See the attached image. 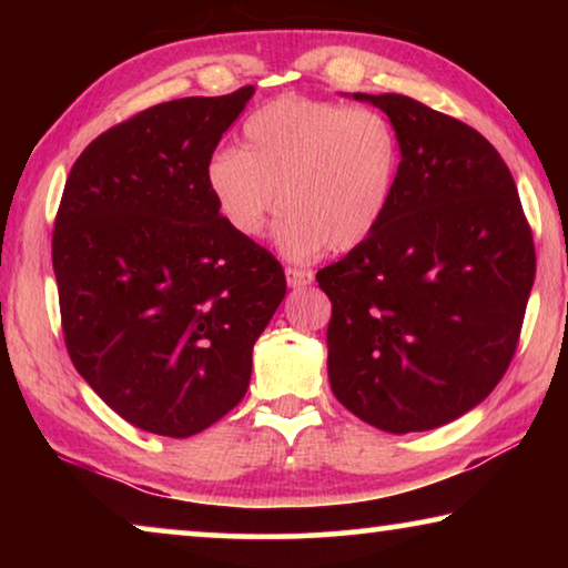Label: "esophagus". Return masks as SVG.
I'll return each mask as SVG.
<instances>
[{
  "instance_id": "esophagus-1",
  "label": "esophagus",
  "mask_w": 568,
  "mask_h": 568,
  "mask_svg": "<svg viewBox=\"0 0 568 568\" xmlns=\"http://www.w3.org/2000/svg\"><path fill=\"white\" fill-rule=\"evenodd\" d=\"M285 277H287V285H291V287H307V285L313 283V271H305V267L287 265V267H285Z\"/></svg>"
}]
</instances>
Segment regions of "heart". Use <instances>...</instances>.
Masks as SVG:
<instances>
[{"label":"heart","instance_id":"heart-1","mask_svg":"<svg viewBox=\"0 0 568 568\" xmlns=\"http://www.w3.org/2000/svg\"><path fill=\"white\" fill-rule=\"evenodd\" d=\"M400 172L396 128L381 112L285 94L243 122L240 150L213 152L205 185L225 225L255 240L277 210L287 255L351 253L386 220Z\"/></svg>","mask_w":568,"mask_h":568}]
</instances>
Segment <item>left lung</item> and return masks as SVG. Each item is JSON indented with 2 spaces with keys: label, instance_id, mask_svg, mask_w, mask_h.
<instances>
[{
  "label": "left lung",
  "instance_id": "1",
  "mask_svg": "<svg viewBox=\"0 0 568 568\" xmlns=\"http://www.w3.org/2000/svg\"><path fill=\"white\" fill-rule=\"evenodd\" d=\"M400 142L396 195L368 243L315 275L331 297L328 378L388 434L478 406L514 361L536 275L516 182L484 134L406 94H363Z\"/></svg>",
  "mask_w": 568,
  "mask_h": 568
}]
</instances>
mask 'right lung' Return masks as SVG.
<instances>
[{
  "mask_svg": "<svg viewBox=\"0 0 568 568\" xmlns=\"http://www.w3.org/2000/svg\"><path fill=\"white\" fill-rule=\"evenodd\" d=\"M255 88L155 104L92 140L52 230L67 353L134 428L187 438L243 400L285 297L271 250L235 235L205 165Z\"/></svg>",
  "mask_w": 568,
  "mask_h": 568,
  "instance_id": "1",
  "label": "right lung"
}]
</instances>
